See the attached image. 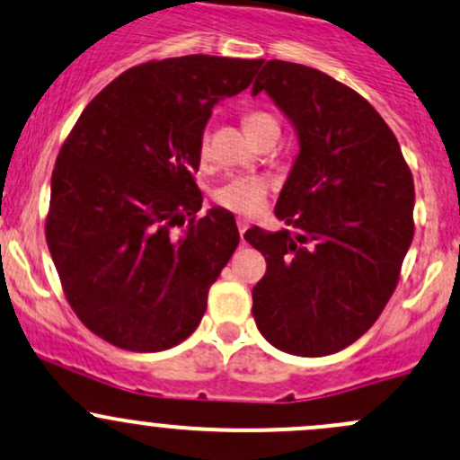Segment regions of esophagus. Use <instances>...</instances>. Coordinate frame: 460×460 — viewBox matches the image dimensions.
Segmentation results:
<instances>
[{"label": "esophagus", "instance_id": "obj_1", "mask_svg": "<svg viewBox=\"0 0 460 460\" xmlns=\"http://www.w3.org/2000/svg\"><path fill=\"white\" fill-rule=\"evenodd\" d=\"M246 226H249V220H244V217H238V229H240V238H243V240H244Z\"/></svg>", "mask_w": 460, "mask_h": 460}]
</instances>
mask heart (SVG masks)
I'll list each match as a JSON object with an SVG mask.
<instances>
[{
  "mask_svg": "<svg viewBox=\"0 0 460 460\" xmlns=\"http://www.w3.org/2000/svg\"><path fill=\"white\" fill-rule=\"evenodd\" d=\"M244 129L251 138L260 137L267 129H278V120L267 112H251L244 116ZM209 152V145L207 138H202L200 143V156L207 158ZM269 185L262 178H231V181L222 182L220 187L214 191V200L225 209L234 211L240 216H253L258 214L260 207L264 205V198H267Z\"/></svg>",
  "mask_w": 460,
  "mask_h": 460,
  "instance_id": "1",
  "label": "heart"
}]
</instances>
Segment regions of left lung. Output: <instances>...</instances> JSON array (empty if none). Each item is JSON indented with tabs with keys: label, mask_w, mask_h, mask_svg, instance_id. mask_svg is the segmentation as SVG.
<instances>
[{
	"label": "left lung",
	"mask_w": 460,
	"mask_h": 460,
	"mask_svg": "<svg viewBox=\"0 0 460 460\" xmlns=\"http://www.w3.org/2000/svg\"><path fill=\"white\" fill-rule=\"evenodd\" d=\"M258 92L291 120L299 152L275 205L295 231L244 234L267 260L251 311L278 350L332 355L368 331L394 291L414 235L412 173L379 112L322 70L270 59Z\"/></svg>",
	"instance_id": "left-lung-1"
}]
</instances>
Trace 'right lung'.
Wrapping results in <instances>:
<instances>
[{"instance_id": "obj_1", "label": "right lung", "mask_w": 460, "mask_h": 460, "mask_svg": "<svg viewBox=\"0 0 460 460\" xmlns=\"http://www.w3.org/2000/svg\"><path fill=\"white\" fill-rule=\"evenodd\" d=\"M260 66L187 55L129 67L72 128L52 172L46 240L67 302L101 340L158 352L200 323L240 234L225 207L196 220L193 172L214 105L249 88ZM176 224L186 226L173 234Z\"/></svg>"}]
</instances>
